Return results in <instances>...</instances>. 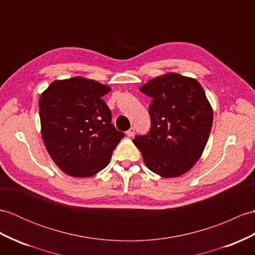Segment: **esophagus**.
I'll list each match as a JSON object with an SVG mask.
<instances>
[{"mask_svg": "<svg viewBox=\"0 0 255 255\" xmlns=\"http://www.w3.org/2000/svg\"><path fill=\"white\" fill-rule=\"evenodd\" d=\"M134 131H135V129L133 127H131L128 130V131H126V134L128 135V137H132V135L134 134Z\"/></svg>", "mask_w": 255, "mask_h": 255, "instance_id": "obj_1", "label": "esophagus"}]
</instances>
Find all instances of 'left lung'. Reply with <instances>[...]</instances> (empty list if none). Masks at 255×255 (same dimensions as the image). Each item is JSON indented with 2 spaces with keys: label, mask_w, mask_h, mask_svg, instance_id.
<instances>
[{
  "label": "left lung",
  "mask_w": 255,
  "mask_h": 255,
  "mask_svg": "<svg viewBox=\"0 0 255 255\" xmlns=\"http://www.w3.org/2000/svg\"><path fill=\"white\" fill-rule=\"evenodd\" d=\"M140 91L152 98L151 129L132 142L146 167L165 178L192 168L203 153L213 124V110L199 82L176 73L147 81Z\"/></svg>",
  "instance_id": "1"
}]
</instances>
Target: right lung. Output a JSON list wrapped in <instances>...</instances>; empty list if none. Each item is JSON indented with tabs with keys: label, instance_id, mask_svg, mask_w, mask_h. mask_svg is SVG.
Listing matches in <instances>:
<instances>
[{
	"label": "right lung",
	"instance_id": "right-lung-1",
	"mask_svg": "<svg viewBox=\"0 0 255 255\" xmlns=\"http://www.w3.org/2000/svg\"><path fill=\"white\" fill-rule=\"evenodd\" d=\"M111 88L82 77L54 80L40 96L41 133L65 174L90 177L108 166L124 138L102 97Z\"/></svg>",
	"mask_w": 255,
	"mask_h": 255
}]
</instances>
